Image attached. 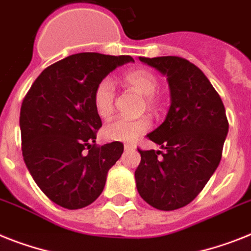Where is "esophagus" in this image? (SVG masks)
<instances>
[{
    "instance_id": "1",
    "label": "esophagus",
    "mask_w": 251,
    "mask_h": 251,
    "mask_svg": "<svg viewBox=\"0 0 251 251\" xmlns=\"http://www.w3.org/2000/svg\"><path fill=\"white\" fill-rule=\"evenodd\" d=\"M124 150L126 151H130V150H134V146L130 144H126L124 145Z\"/></svg>"
}]
</instances>
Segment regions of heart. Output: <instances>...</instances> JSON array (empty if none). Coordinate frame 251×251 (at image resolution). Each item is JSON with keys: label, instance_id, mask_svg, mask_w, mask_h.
Listing matches in <instances>:
<instances>
[{"label": "heart", "instance_id": "obj_1", "mask_svg": "<svg viewBox=\"0 0 251 251\" xmlns=\"http://www.w3.org/2000/svg\"><path fill=\"white\" fill-rule=\"evenodd\" d=\"M123 79L127 86L145 96L149 109L156 107L158 100L154 93L158 91L159 79L152 72L146 69L130 70L124 74ZM114 100H115V88L111 80L107 78L100 80L93 91V106L97 115L102 119L110 118L114 111ZM149 128H150V122L145 118L137 121L118 118L103 128V136L110 141L133 142L140 136L146 133Z\"/></svg>", "mask_w": 251, "mask_h": 251}]
</instances>
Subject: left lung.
<instances>
[{
    "label": "left lung",
    "instance_id": "left-lung-1",
    "mask_svg": "<svg viewBox=\"0 0 251 251\" xmlns=\"http://www.w3.org/2000/svg\"><path fill=\"white\" fill-rule=\"evenodd\" d=\"M167 76L171 106L164 122L148 134L160 150H138L136 187L149 205L176 210L208 183L222 158L228 133L225 105L198 66L177 56L138 57Z\"/></svg>",
    "mask_w": 251,
    "mask_h": 251
}]
</instances>
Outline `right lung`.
<instances>
[{
  "label": "right lung",
  "instance_id": "1",
  "mask_svg": "<svg viewBox=\"0 0 251 251\" xmlns=\"http://www.w3.org/2000/svg\"><path fill=\"white\" fill-rule=\"evenodd\" d=\"M130 56L82 52L45 69L20 110L23 158L43 194L55 204L82 209L101 195L107 172L123 154L114 141L96 146L101 119L93 91Z\"/></svg>",
  "mask_w": 251,
  "mask_h": 251
}]
</instances>
